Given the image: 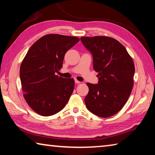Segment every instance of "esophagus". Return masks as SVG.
Masks as SVG:
<instances>
[{"mask_svg":"<svg viewBox=\"0 0 155 155\" xmlns=\"http://www.w3.org/2000/svg\"><path fill=\"white\" fill-rule=\"evenodd\" d=\"M75 81V83H76V84H78V83H81L79 81H78V80H77V79H75V81Z\"/></svg>","mask_w":155,"mask_h":155,"instance_id":"esophagus-1","label":"esophagus"}]
</instances>
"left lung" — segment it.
Wrapping results in <instances>:
<instances>
[{
    "label": "left lung",
    "instance_id": "left-lung-1",
    "mask_svg": "<svg viewBox=\"0 0 155 155\" xmlns=\"http://www.w3.org/2000/svg\"><path fill=\"white\" fill-rule=\"evenodd\" d=\"M81 40L92 54L94 70L98 72V84L87 83L85 105L99 117L112 116L122 109L132 91V57L121 43L109 37H82Z\"/></svg>",
    "mask_w": 155,
    "mask_h": 155
}]
</instances>
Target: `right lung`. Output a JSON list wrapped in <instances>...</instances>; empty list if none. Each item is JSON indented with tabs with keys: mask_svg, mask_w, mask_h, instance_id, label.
<instances>
[{
	"mask_svg": "<svg viewBox=\"0 0 155 155\" xmlns=\"http://www.w3.org/2000/svg\"><path fill=\"white\" fill-rule=\"evenodd\" d=\"M79 39L48 34L36 41L20 65L24 98L37 114L50 116L64 108L74 88V80L55 73L62 68L65 54Z\"/></svg>",
	"mask_w": 155,
	"mask_h": 155,
	"instance_id": "add662e5",
	"label": "right lung"
}]
</instances>
